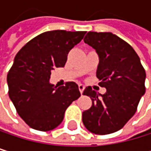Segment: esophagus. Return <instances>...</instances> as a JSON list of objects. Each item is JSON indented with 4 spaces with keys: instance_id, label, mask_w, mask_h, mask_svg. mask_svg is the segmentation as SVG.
I'll list each match as a JSON object with an SVG mask.
<instances>
[{
    "instance_id": "esophagus-1",
    "label": "esophagus",
    "mask_w": 151,
    "mask_h": 151,
    "mask_svg": "<svg viewBox=\"0 0 151 151\" xmlns=\"http://www.w3.org/2000/svg\"><path fill=\"white\" fill-rule=\"evenodd\" d=\"M84 89H85V86H84L83 84H79V90H80L81 93H82V92H83Z\"/></svg>"
}]
</instances>
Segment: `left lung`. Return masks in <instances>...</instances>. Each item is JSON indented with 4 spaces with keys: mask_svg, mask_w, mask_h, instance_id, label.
<instances>
[{
    "mask_svg": "<svg viewBox=\"0 0 151 151\" xmlns=\"http://www.w3.org/2000/svg\"><path fill=\"white\" fill-rule=\"evenodd\" d=\"M84 42L99 56L96 76L107 91L98 93L91 86L84 90L83 95L91 99L92 105L83 111L82 122L94 134H111L122 129L135 114L146 91V72L133 48L111 32H90Z\"/></svg>",
    "mask_w": 151,
    "mask_h": 151,
    "instance_id": "left-lung-1",
    "label": "left lung"
}]
</instances>
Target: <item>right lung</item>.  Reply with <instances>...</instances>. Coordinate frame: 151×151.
Returning a JSON list of instances; mask_svg holds the SVG:
<instances>
[{"instance_id":"obj_1","label":"right lung","mask_w":151,"mask_h":151,"mask_svg":"<svg viewBox=\"0 0 151 151\" xmlns=\"http://www.w3.org/2000/svg\"><path fill=\"white\" fill-rule=\"evenodd\" d=\"M86 32L50 31L27 42L14 58L7 75L9 97L19 116L31 128L49 131L58 127L67 108L81 96L78 85L50 83L51 70L64 67L70 50Z\"/></svg>"}]
</instances>
